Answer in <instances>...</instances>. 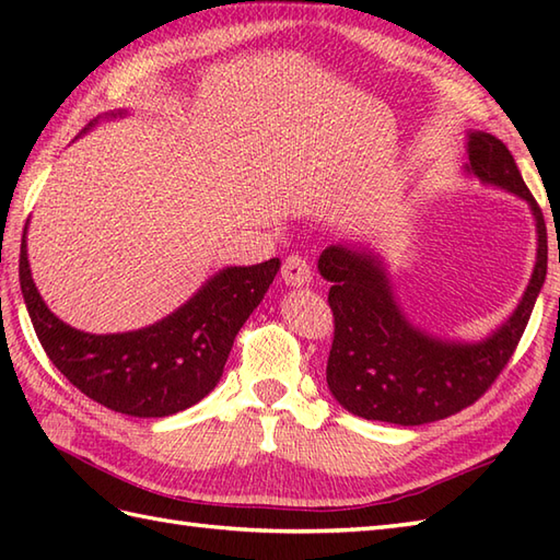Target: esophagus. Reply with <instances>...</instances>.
<instances>
[{"instance_id": "34e87169", "label": "esophagus", "mask_w": 560, "mask_h": 560, "mask_svg": "<svg viewBox=\"0 0 560 560\" xmlns=\"http://www.w3.org/2000/svg\"><path fill=\"white\" fill-rule=\"evenodd\" d=\"M281 277L289 283V287H305V283H311V279H313L311 261L301 255H289L287 259H283Z\"/></svg>"}]
</instances>
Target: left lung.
Listing matches in <instances>:
<instances>
[{
  "label": "left lung",
  "mask_w": 560,
  "mask_h": 560,
  "mask_svg": "<svg viewBox=\"0 0 560 560\" xmlns=\"http://www.w3.org/2000/svg\"><path fill=\"white\" fill-rule=\"evenodd\" d=\"M467 151L469 173L529 201L539 233L532 281L517 311L489 339L447 343L404 319L373 255L329 245L317 265L331 281L327 303L335 315L327 385L341 407L361 419L421 425L471 407L503 373L525 335L549 259L544 213L501 139L471 132Z\"/></svg>",
  "instance_id": "obj_1"
}]
</instances>
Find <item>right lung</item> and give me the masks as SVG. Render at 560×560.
<instances>
[{"label": "right lung", "instance_id": "right-lung-1", "mask_svg": "<svg viewBox=\"0 0 560 560\" xmlns=\"http://www.w3.org/2000/svg\"><path fill=\"white\" fill-rule=\"evenodd\" d=\"M281 267H229L161 323L127 335H86L57 319L31 279L26 231L19 281L47 359L71 385L105 409L159 419L192 407L217 387L235 335L265 299Z\"/></svg>", "mask_w": 560, "mask_h": 560}]
</instances>
